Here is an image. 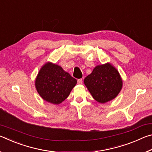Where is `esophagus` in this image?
Here are the masks:
<instances>
[{
    "label": "esophagus",
    "instance_id": "esophagus-1",
    "mask_svg": "<svg viewBox=\"0 0 152 152\" xmlns=\"http://www.w3.org/2000/svg\"><path fill=\"white\" fill-rule=\"evenodd\" d=\"M82 82H83V80H82V79H78V84H82Z\"/></svg>",
    "mask_w": 152,
    "mask_h": 152
}]
</instances>
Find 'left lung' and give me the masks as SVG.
<instances>
[{
    "instance_id": "obj_1",
    "label": "left lung",
    "mask_w": 152,
    "mask_h": 152,
    "mask_svg": "<svg viewBox=\"0 0 152 152\" xmlns=\"http://www.w3.org/2000/svg\"><path fill=\"white\" fill-rule=\"evenodd\" d=\"M84 83L92 97L102 104L115 99L123 87L119 72L110 63L96 66Z\"/></svg>"
}]
</instances>
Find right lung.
Instances as JSON below:
<instances>
[{
    "mask_svg": "<svg viewBox=\"0 0 152 152\" xmlns=\"http://www.w3.org/2000/svg\"><path fill=\"white\" fill-rule=\"evenodd\" d=\"M76 83V80L60 66L48 61L38 72L35 86L44 101L59 104L68 98Z\"/></svg>",
    "mask_w": 152,
    "mask_h": 152,
    "instance_id": "obj_1",
    "label": "right lung"
}]
</instances>
